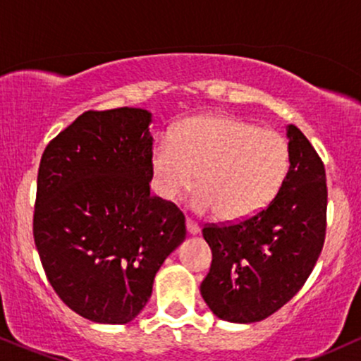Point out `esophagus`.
Wrapping results in <instances>:
<instances>
[{"instance_id": "esophagus-1", "label": "esophagus", "mask_w": 361, "mask_h": 361, "mask_svg": "<svg viewBox=\"0 0 361 361\" xmlns=\"http://www.w3.org/2000/svg\"><path fill=\"white\" fill-rule=\"evenodd\" d=\"M185 224H186V231H188V234L195 235V234L200 233V227H198V224H195L192 219H186Z\"/></svg>"}]
</instances>
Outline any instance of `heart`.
<instances>
[{
    "label": "heart",
    "instance_id": "1",
    "mask_svg": "<svg viewBox=\"0 0 361 361\" xmlns=\"http://www.w3.org/2000/svg\"><path fill=\"white\" fill-rule=\"evenodd\" d=\"M288 144L279 132L227 117L185 120L171 137L151 151L152 190L175 200L197 181L192 197L198 212H217L222 221L255 217L271 204L288 171Z\"/></svg>",
    "mask_w": 361,
    "mask_h": 361
}]
</instances>
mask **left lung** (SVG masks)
Here are the masks:
<instances>
[{"label":"left lung","mask_w":361,"mask_h":361,"mask_svg":"<svg viewBox=\"0 0 361 361\" xmlns=\"http://www.w3.org/2000/svg\"><path fill=\"white\" fill-rule=\"evenodd\" d=\"M287 137L288 173L271 204L246 221L202 231L212 264L200 293L222 321L250 324L271 316L302 288L322 251L324 164L295 126H287Z\"/></svg>","instance_id":"left-lung-1"}]
</instances>
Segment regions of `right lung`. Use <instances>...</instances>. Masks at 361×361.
<instances>
[{
    "mask_svg": "<svg viewBox=\"0 0 361 361\" xmlns=\"http://www.w3.org/2000/svg\"><path fill=\"white\" fill-rule=\"evenodd\" d=\"M151 111H85L45 147L34 239L59 299L100 324H127L185 241V215L152 197Z\"/></svg>",
    "mask_w": 361,
    "mask_h": 361,
    "instance_id": "1",
    "label": "right lung"
}]
</instances>
